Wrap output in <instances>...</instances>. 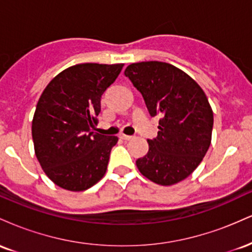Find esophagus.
Returning a JSON list of instances; mask_svg holds the SVG:
<instances>
[{
  "instance_id": "34e87169",
  "label": "esophagus",
  "mask_w": 252,
  "mask_h": 252,
  "mask_svg": "<svg viewBox=\"0 0 252 252\" xmlns=\"http://www.w3.org/2000/svg\"><path fill=\"white\" fill-rule=\"evenodd\" d=\"M120 138H122V140H124V141H130L132 138V136H128V135L122 134V135H120Z\"/></svg>"
}]
</instances>
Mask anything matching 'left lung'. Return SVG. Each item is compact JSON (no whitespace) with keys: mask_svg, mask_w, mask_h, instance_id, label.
Here are the masks:
<instances>
[{"mask_svg":"<svg viewBox=\"0 0 252 252\" xmlns=\"http://www.w3.org/2000/svg\"><path fill=\"white\" fill-rule=\"evenodd\" d=\"M142 94L150 116H158V132L136 161L141 174L161 186L186 179L200 164L212 138L213 111L194 79L162 62H142L124 71Z\"/></svg>","mask_w":252,"mask_h":252,"instance_id":"left-lung-1","label":"left lung"}]
</instances>
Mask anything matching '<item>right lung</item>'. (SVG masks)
Wrapping results in <instances>:
<instances>
[{
	"instance_id": "obj_1",
	"label": "right lung",
	"mask_w": 252,
	"mask_h": 252,
	"mask_svg": "<svg viewBox=\"0 0 252 252\" xmlns=\"http://www.w3.org/2000/svg\"><path fill=\"white\" fill-rule=\"evenodd\" d=\"M124 63H78L60 72L43 90L32 122L40 166L57 186L85 190L105 174L117 136L94 131L100 98Z\"/></svg>"
}]
</instances>
